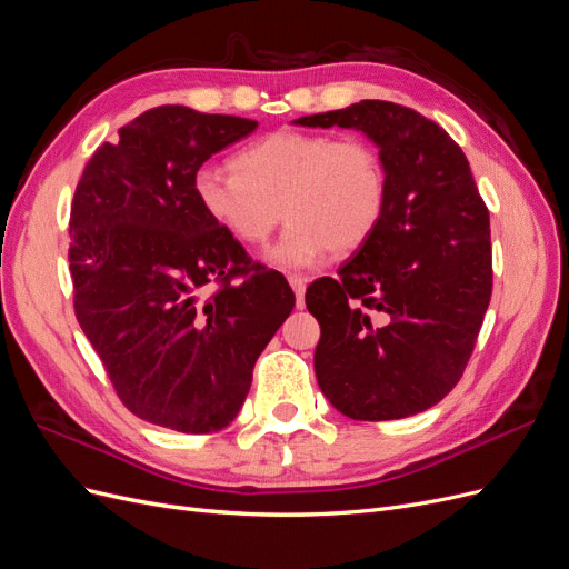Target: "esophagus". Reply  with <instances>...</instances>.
I'll list each match as a JSON object with an SVG mask.
<instances>
[{
  "label": "esophagus",
  "instance_id": "esophagus-1",
  "mask_svg": "<svg viewBox=\"0 0 569 569\" xmlns=\"http://www.w3.org/2000/svg\"><path fill=\"white\" fill-rule=\"evenodd\" d=\"M289 284H291V289H295V295H297V306L299 308H303V295H306V278H301V274H289Z\"/></svg>",
  "mask_w": 569,
  "mask_h": 569
}]
</instances>
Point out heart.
I'll use <instances>...</instances> for the list:
<instances>
[{
    "label": "heart",
    "instance_id": "b5f03b06",
    "mask_svg": "<svg viewBox=\"0 0 569 569\" xmlns=\"http://www.w3.org/2000/svg\"><path fill=\"white\" fill-rule=\"evenodd\" d=\"M232 168L197 170V203L247 247L263 244L284 213L289 226L268 251L280 268L313 266L327 251H356L385 213V163L358 137L280 130L237 151Z\"/></svg>",
    "mask_w": 569,
    "mask_h": 569
}]
</instances>
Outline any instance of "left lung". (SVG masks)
Wrapping results in <instances>:
<instances>
[{"mask_svg": "<svg viewBox=\"0 0 569 569\" xmlns=\"http://www.w3.org/2000/svg\"><path fill=\"white\" fill-rule=\"evenodd\" d=\"M295 123L360 130L387 176L372 237L337 278L306 289L320 322L318 385L351 420L416 416L458 385L491 299L489 211L470 163L435 120L391 101Z\"/></svg>", "mask_w": 569, "mask_h": 569, "instance_id": "1", "label": "left lung"}]
</instances>
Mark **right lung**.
I'll use <instances>...</instances> for the list:
<instances>
[{
  "instance_id": "obj_1",
  "label": "right lung",
  "mask_w": 569,
  "mask_h": 569,
  "mask_svg": "<svg viewBox=\"0 0 569 569\" xmlns=\"http://www.w3.org/2000/svg\"><path fill=\"white\" fill-rule=\"evenodd\" d=\"M256 126L187 107L144 111L94 151L71 206L82 332L126 408L184 435L237 418L256 358L295 308L282 274L253 263L194 197L197 170Z\"/></svg>"
}]
</instances>
